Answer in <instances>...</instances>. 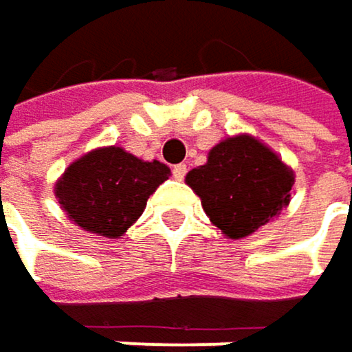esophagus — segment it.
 Returning <instances> with one entry per match:
<instances>
[{
	"instance_id": "34e87169",
	"label": "esophagus",
	"mask_w": 352,
	"mask_h": 352,
	"mask_svg": "<svg viewBox=\"0 0 352 352\" xmlns=\"http://www.w3.org/2000/svg\"><path fill=\"white\" fill-rule=\"evenodd\" d=\"M172 174H174L176 180H182V178L186 176V164H176V166L172 168Z\"/></svg>"
}]
</instances>
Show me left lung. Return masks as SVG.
<instances>
[{
	"label": "left lung",
	"instance_id": "obj_1",
	"mask_svg": "<svg viewBox=\"0 0 352 352\" xmlns=\"http://www.w3.org/2000/svg\"><path fill=\"white\" fill-rule=\"evenodd\" d=\"M293 182V170L250 135L223 139L209 151L205 166L186 174L211 223L232 240L276 217L289 205Z\"/></svg>",
	"mask_w": 352,
	"mask_h": 352
}]
</instances>
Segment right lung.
I'll return each mask as SVG.
<instances>
[{
	"mask_svg": "<svg viewBox=\"0 0 352 352\" xmlns=\"http://www.w3.org/2000/svg\"><path fill=\"white\" fill-rule=\"evenodd\" d=\"M170 168L143 162L122 147H100L76 160L55 184V197L74 223L104 236H122L143 213Z\"/></svg>",
	"mask_w": 352,
	"mask_h": 352,
	"instance_id": "add662e5",
	"label": "right lung"
}]
</instances>
